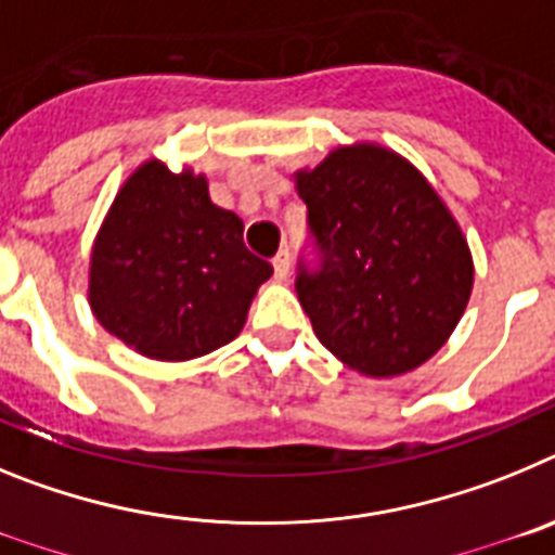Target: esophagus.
I'll return each mask as SVG.
<instances>
[{
    "mask_svg": "<svg viewBox=\"0 0 555 555\" xmlns=\"http://www.w3.org/2000/svg\"><path fill=\"white\" fill-rule=\"evenodd\" d=\"M272 267H274V278H278V281H286V278H288V267H292V258H288L286 249H281V253L274 255Z\"/></svg>",
    "mask_w": 555,
    "mask_h": 555,
    "instance_id": "esophagus-1",
    "label": "esophagus"
}]
</instances>
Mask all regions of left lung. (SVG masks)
Masks as SVG:
<instances>
[{"label":"left lung","mask_w":555,"mask_h":555,"mask_svg":"<svg viewBox=\"0 0 555 555\" xmlns=\"http://www.w3.org/2000/svg\"><path fill=\"white\" fill-rule=\"evenodd\" d=\"M322 253L297 297L333 356L366 377L416 370L442 350L473 294V253L434 185L380 144L336 146L294 171Z\"/></svg>","instance_id":"8db88e82"}]
</instances>
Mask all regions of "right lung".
<instances>
[{"mask_svg":"<svg viewBox=\"0 0 555 555\" xmlns=\"http://www.w3.org/2000/svg\"><path fill=\"white\" fill-rule=\"evenodd\" d=\"M244 222L210 203L208 178L150 158L132 171L91 247L88 306L130 350L191 361L233 341L272 278Z\"/></svg>","mask_w":555,"mask_h":555,"instance_id":"right-lung-1","label":"right lung"}]
</instances>
